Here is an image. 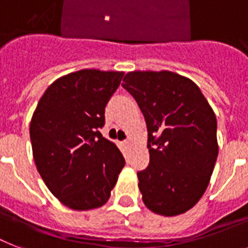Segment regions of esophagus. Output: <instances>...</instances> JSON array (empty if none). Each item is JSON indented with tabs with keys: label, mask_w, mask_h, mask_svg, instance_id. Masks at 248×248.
<instances>
[{
	"label": "esophagus",
	"mask_w": 248,
	"mask_h": 248,
	"mask_svg": "<svg viewBox=\"0 0 248 248\" xmlns=\"http://www.w3.org/2000/svg\"><path fill=\"white\" fill-rule=\"evenodd\" d=\"M124 146H127V148H128V146H130V145H131V141H130V140H126V141H124Z\"/></svg>",
	"instance_id": "1"
}]
</instances>
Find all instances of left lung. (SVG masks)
Wrapping results in <instances>:
<instances>
[{"label": "left lung", "instance_id": "1", "mask_svg": "<svg viewBox=\"0 0 248 248\" xmlns=\"http://www.w3.org/2000/svg\"><path fill=\"white\" fill-rule=\"evenodd\" d=\"M124 81L148 127L150 162L138 173L142 201L158 215L183 214L205 194L218 158L214 110L199 86L176 72L131 71Z\"/></svg>", "mask_w": 248, "mask_h": 248}]
</instances>
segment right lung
Instances as JSON below:
<instances>
[{
  "label": "right lung",
  "mask_w": 248,
  "mask_h": 248,
  "mask_svg": "<svg viewBox=\"0 0 248 248\" xmlns=\"http://www.w3.org/2000/svg\"><path fill=\"white\" fill-rule=\"evenodd\" d=\"M124 75L84 68L61 76L44 92L30 121L38 172L72 210L103 206L124 166L117 145L99 132L104 108Z\"/></svg>",
  "instance_id": "right-lung-1"
}]
</instances>
